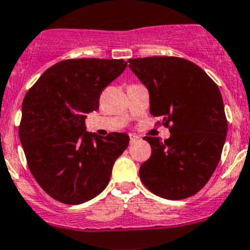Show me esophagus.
<instances>
[{
  "label": "esophagus",
  "mask_w": 250,
  "mask_h": 250,
  "mask_svg": "<svg viewBox=\"0 0 250 250\" xmlns=\"http://www.w3.org/2000/svg\"><path fill=\"white\" fill-rule=\"evenodd\" d=\"M129 140H130V144H134L135 142L140 140V137H138V135L135 134H129Z\"/></svg>",
  "instance_id": "1"
}]
</instances>
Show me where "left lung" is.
<instances>
[{"mask_svg":"<svg viewBox=\"0 0 250 250\" xmlns=\"http://www.w3.org/2000/svg\"><path fill=\"white\" fill-rule=\"evenodd\" d=\"M128 62L149 89L150 113L171 132L164 142L144 138L151 156L140 166V179L157 197H192L216 169L226 140L227 118L219 86L184 58L154 56Z\"/></svg>","mask_w":250,"mask_h":250,"instance_id":"8db88e82","label":"left lung"}]
</instances>
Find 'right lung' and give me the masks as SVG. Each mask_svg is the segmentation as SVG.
<instances>
[{"label":"right lung","mask_w":250,"mask_h":250,"mask_svg":"<svg viewBox=\"0 0 250 250\" xmlns=\"http://www.w3.org/2000/svg\"><path fill=\"white\" fill-rule=\"evenodd\" d=\"M127 62L104 58L61 61L46 69L24 98L19 138L28 167L57 202L77 205L100 194L129 137L85 132L86 113Z\"/></svg>","instance_id":"add662e5"}]
</instances>
